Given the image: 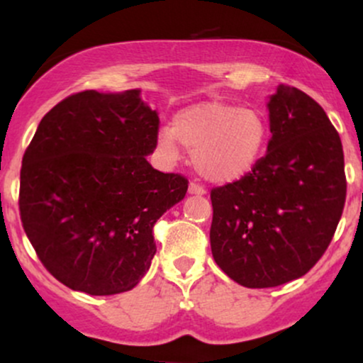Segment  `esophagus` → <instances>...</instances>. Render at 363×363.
I'll use <instances>...</instances> for the list:
<instances>
[{
    "label": "esophagus",
    "instance_id": "esophagus-1",
    "mask_svg": "<svg viewBox=\"0 0 363 363\" xmlns=\"http://www.w3.org/2000/svg\"><path fill=\"white\" fill-rule=\"evenodd\" d=\"M189 194L203 196V194H206V189L203 186L196 184V182H191V184H189Z\"/></svg>",
    "mask_w": 363,
    "mask_h": 363
}]
</instances>
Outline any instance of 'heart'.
<instances>
[{"instance_id": "heart-1", "label": "heart", "mask_w": 363, "mask_h": 363, "mask_svg": "<svg viewBox=\"0 0 363 363\" xmlns=\"http://www.w3.org/2000/svg\"><path fill=\"white\" fill-rule=\"evenodd\" d=\"M268 138L261 112L223 101L187 106L174 116L172 129L157 133V147L176 160L179 143L193 153V164L211 182L237 181L252 169Z\"/></svg>"}]
</instances>
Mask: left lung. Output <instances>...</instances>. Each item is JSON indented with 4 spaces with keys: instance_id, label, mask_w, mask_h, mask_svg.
Returning <instances> with one entry per match:
<instances>
[{
    "instance_id": "left-lung-1",
    "label": "left lung",
    "mask_w": 363,
    "mask_h": 363,
    "mask_svg": "<svg viewBox=\"0 0 363 363\" xmlns=\"http://www.w3.org/2000/svg\"><path fill=\"white\" fill-rule=\"evenodd\" d=\"M266 155L211 191V252L232 280L268 289L297 280L323 256L347 198L343 147L323 107L302 90L269 95Z\"/></svg>"
}]
</instances>
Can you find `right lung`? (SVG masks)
Listing matches in <instances>:
<instances>
[{
    "mask_svg": "<svg viewBox=\"0 0 363 363\" xmlns=\"http://www.w3.org/2000/svg\"><path fill=\"white\" fill-rule=\"evenodd\" d=\"M140 94H74L44 116L25 150L23 230L72 290L135 289L157 252L153 225L186 196L187 179L148 164L160 119Z\"/></svg>",
    "mask_w": 363,
    "mask_h": 363,
    "instance_id": "1",
    "label": "right lung"
}]
</instances>
